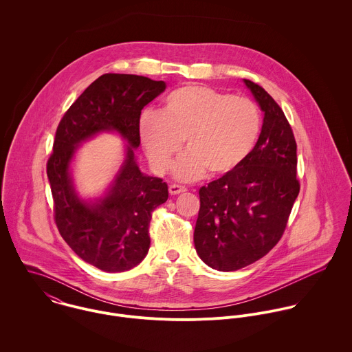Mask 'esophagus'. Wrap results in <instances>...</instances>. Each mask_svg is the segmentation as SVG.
I'll return each instance as SVG.
<instances>
[{
	"mask_svg": "<svg viewBox=\"0 0 352 352\" xmlns=\"http://www.w3.org/2000/svg\"><path fill=\"white\" fill-rule=\"evenodd\" d=\"M186 191H187V188L183 187V186H177V184L169 186V194H170V195H179V194L186 192Z\"/></svg>",
	"mask_w": 352,
	"mask_h": 352,
	"instance_id": "esophagus-1",
	"label": "esophagus"
}]
</instances>
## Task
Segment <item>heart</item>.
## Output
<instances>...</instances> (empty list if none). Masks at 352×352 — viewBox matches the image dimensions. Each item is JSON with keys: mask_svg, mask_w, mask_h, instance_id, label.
<instances>
[{"mask_svg": "<svg viewBox=\"0 0 352 352\" xmlns=\"http://www.w3.org/2000/svg\"><path fill=\"white\" fill-rule=\"evenodd\" d=\"M260 112L248 98L204 85H186L172 91L160 112L145 111L138 133L151 166L164 173L175 155L186 153L176 164V179L190 182L207 170L211 176L239 168L256 146Z\"/></svg>", "mask_w": 352, "mask_h": 352, "instance_id": "obj_1", "label": "heart"}]
</instances>
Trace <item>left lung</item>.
<instances>
[{
    "label": "left lung",
    "mask_w": 352,
    "mask_h": 352,
    "mask_svg": "<svg viewBox=\"0 0 352 352\" xmlns=\"http://www.w3.org/2000/svg\"><path fill=\"white\" fill-rule=\"evenodd\" d=\"M264 112L250 157L199 190L194 232L201 260L218 271H237L265 256L280 240L300 194L297 144L282 111L260 85L244 80Z\"/></svg>",
    "instance_id": "8db88e82"
}]
</instances>
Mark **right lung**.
Returning a JSON list of instances; mask_svg holds the SVG:
<instances>
[{
  "label": "right lung",
  "instance_id": "add662e5",
  "mask_svg": "<svg viewBox=\"0 0 352 352\" xmlns=\"http://www.w3.org/2000/svg\"><path fill=\"white\" fill-rule=\"evenodd\" d=\"M165 88L164 81L144 76L102 74L58 124L47 161L55 223L74 253L101 271L123 272L145 258L151 212L168 199L166 183L142 173L134 154L141 111ZM101 132L126 141L125 160L106 192L87 200L75 191L69 165L80 144Z\"/></svg>",
  "mask_w": 352,
  "mask_h": 352
}]
</instances>
